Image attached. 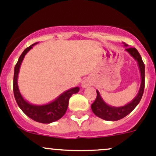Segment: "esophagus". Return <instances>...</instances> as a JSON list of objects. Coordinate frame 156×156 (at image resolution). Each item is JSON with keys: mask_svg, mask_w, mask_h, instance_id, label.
Returning <instances> with one entry per match:
<instances>
[{"mask_svg": "<svg viewBox=\"0 0 156 156\" xmlns=\"http://www.w3.org/2000/svg\"><path fill=\"white\" fill-rule=\"evenodd\" d=\"M90 85V82L87 79L84 80L82 83H81V87H82V88H87Z\"/></svg>", "mask_w": 156, "mask_h": 156, "instance_id": "1", "label": "esophagus"}]
</instances>
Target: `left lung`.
<instances>
[{"label":"left lung","mask_w":156,"mask_h":156,"mask_svg":"<svg viewBox=\"0 0 156 156\" xmlns=\"http://www.w3.org/2000/svg\"><path fill=\"white\" fill-rule=\"evenodd\" d=\"M124 46L125 47V51H127L136 60L139 67L141 78L140 87L136 97L130 103L123 106H112L108 105L102 98L99 90H97V98L94 103L91 105V109L97 117L103 120L114 122L125 118L137 106L144 94V86H145V65L143 62L140 54L136 48H128V45L125 44H124Z\"/></svg>","instance_id":"8db88e82"}]
</instances>
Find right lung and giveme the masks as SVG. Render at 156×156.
Here are the masks:
<instances>
[{
  "mask_svg": "<svg viewBox=\"0 0 156 156\" xmlns=\"http://www.w3.org/2000/svg\"><path fill=\"white\" fill-rule=\"evenodd\" d=\"M36 44H37V42L26 48L19 58L18 62L14 69L13 94L19 107L21 108L22 111L28 117L37 122L50 124L59 120L65 115L68 108L69 98L72 97V94H77L79 91L80 88L79 87H75L67 90L65 92L61 94L59 97H56L54 100L46 104L34 105L25 100L24 97L22 96L18 87L19 72H20V66H21L25 56L27 54V53L31 49L33 48V46H34Z\"/></svg>",
  "mask_w": 156,
  "mask_h": 156,
  "instance_id": "1",
  "label": "right lung"
}]
</instances>
